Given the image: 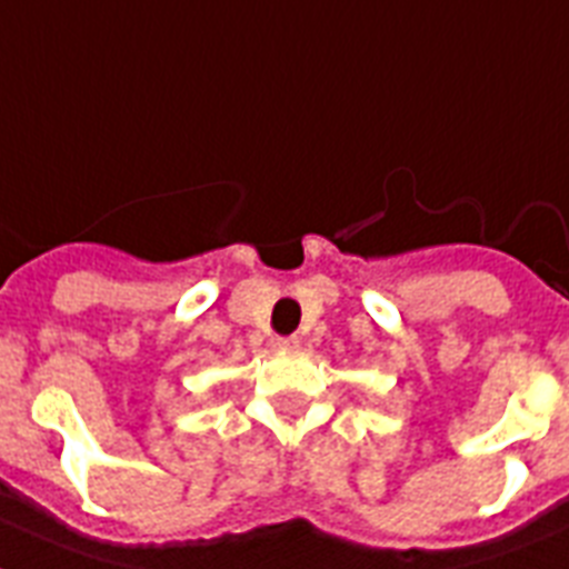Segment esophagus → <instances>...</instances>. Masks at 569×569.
Wrapping results in <instances>:
<instances>
[{"mask_svg": "<svg viewBox=\"0 0 569 569\" xmlns=\"http://www.w3.org/2000/svg\"><path fill=\"white\" fill-rule=\"evenodd\" d=\"M300 347V341L298 338H274V341H271V350H277V352H295Z\"/></svg>", "mask_w": 569, "mask_h": 569, "instance_id": "1", "label": "esophagus"}]
</instances>
